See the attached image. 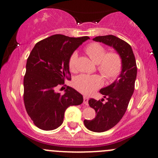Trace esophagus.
<instances>
[{"label":"esophagus","instance_id":"34e87169","mask_svg":"<svg viewBox=\"0 0 158 158\" xmlns=\"http://www.w3.org/2000/svg\"><path fill=\"white\" fill-rule=\"evenodd\" d=\"M83 103L85 105V106H88V98L87 97H83Z\"/></svg>","mask_w":158,"mask_h":158}]
</instances>
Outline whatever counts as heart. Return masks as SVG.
<instances>
[{
	"instance_id": "1",
	"label": "heart",
	"mask_w": 158,
	"mask_h": 158,
	"mask_svg": "<svg viewBox=\"0 0 158 158\" xmlns=\"http://www.w3.org/2000/svg\"><path fill=\"white\" fill-rule=\"evenodd\" d=\"M86 53L96 64L101 74L108 80L115 79L122 70V58L118 52H107V49L97 42L90 43L85 48ZM78 58L77 52L70 56L68 61L69 68L71 71L76 70V64ZM102 77L99 75L81 74L74 79L73 85L81 93L90 95L102 85Z\"/></svg>"
}]
</instances>
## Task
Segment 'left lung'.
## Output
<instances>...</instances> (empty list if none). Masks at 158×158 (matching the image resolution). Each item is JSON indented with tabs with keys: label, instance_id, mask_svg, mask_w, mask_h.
I'll return each mask as SVG.
<instances>
[{
	"label": "left lung",
	"instance_id": "obj_1",
	"mask_svg": "<svg viewBox=\"0 0 158 158\" xmlns=\"http://www.w3.org/2000/svg\"><path fill=\"white\" fill-rule=\"evenodd\" d=\"M93 40L115 49L123 61L122 71L119 77L111 85L99 90L106 98L107 102H102L104 99H90L88 101L97 116L91 120L85 119V126L92 131L103 132L115 126L126 113L135 90L137 69L131 47L125 41L113 35L97 36Z\"/></svg>",
	"mask_w": 158,
	"mask_h": 158
}]
</instances>
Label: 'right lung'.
<instances>
[{"mask_svg":"<svg viewBox=\"0 0 158 158\" xmlns=\"http://www.w3.org/2000/svg\"><path fill=\"white\" fill-rule=\"evenodd\" d=\"M88 36L71 38L56 34L36 43L27 59L23 78V102L33 123L50 131L62 124L65 110L83 102L81 94L70 87L61 95L56 87L69 79L68 61L71 54Z\"/></svg>","mask_w":158,"mask_h":158,"instance_id":"1","label":"right lung"}]
</instances>
